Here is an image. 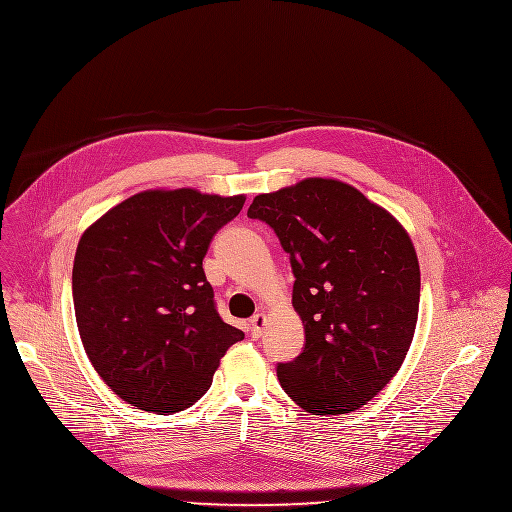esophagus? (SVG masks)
Listing matches in <instances>:
<instances>
[{"label":"esophagus","mask_w":512,"mask_h":512,"mask_svg":"<svg viewBox=\"0 0 512 512\" xmlns=\"http://www.w3.org/2000/svg\"><path fill=\"white\" fill-rule=\"evenodd\" d=\"M264 323H266V315L264 313H258L250 319V333L254 339H258L262 335V329H264Z\"/></svg>","instance_id":"obj_1"}]
</instances>
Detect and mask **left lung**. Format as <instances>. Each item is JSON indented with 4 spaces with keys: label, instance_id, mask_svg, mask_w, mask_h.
Masks as SVG:
<instances>
[{
    "label": "left lung",
    "instance_id": "left-lung-1",
    "mask_svg": "<svg viewBox=\"0 0 512 512\" xmlns=\"http://www.w3.org/2000/svg\"><path fill=\"white\" fill-rule=\"evenodd\" d=\"M248 218L276 232L296 278L304 349L276 367L282 389L315 416L359 410L395 377L416 333L420 262L410 234L331 177L260 193Z\"/></svg>",
    "mask_w": 512,
    "mask_h": 512
}]
</instances>
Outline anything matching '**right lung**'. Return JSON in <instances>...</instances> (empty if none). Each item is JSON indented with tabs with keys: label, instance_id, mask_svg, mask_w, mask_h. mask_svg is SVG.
<instances>
[{
	"label": "right lung",
	"instance_id": "obj_1",
	"mask_svg": "<svg viewBox=\"0 0 512 512\" xmlns=\"http://www.w3.org/2000/svg\"><path fill=\"white\" fill-rule=\"evenodd\" d=\"M246 195L147 189L80 236L72 298L84 351L123 401L175 414L212 385L244 333L220 319L203 258Z\"/></svg>",
	"mask_w": 512,
	"mask_h": 512
}]
</instances>
